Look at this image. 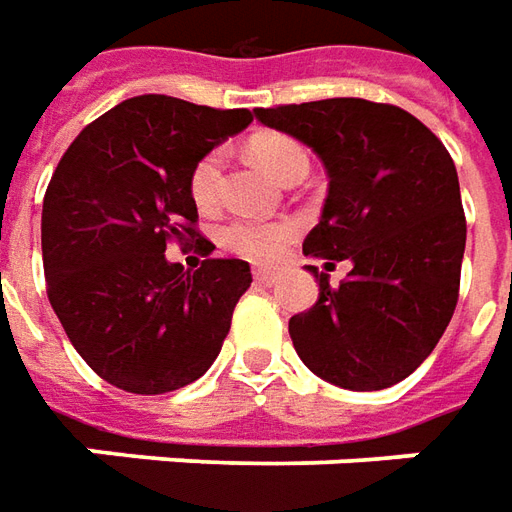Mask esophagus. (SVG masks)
<instances>
[{"mask_svg": "<svg viewBox=\"0 0 512 512\" xmlns=\"http://www.w3.org/2000/svg\"><path fill=\"white\" fill-rule=\"evenodd\" d=\"M252 274H255L257 285H266V288H271L274 282L280 280V274H277V271H271V268H255Z\"/></svg>", "mask_w": 512, "mask_h": 512, "instance_id": "34e87169", "label": "esophagus"}]
</instances>
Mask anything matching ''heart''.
I'll list each match as a JSON object with an SVG mask.
<instances>
[{"label": "heart", "mask_w": 512, "mask_h": 512, "mask_svg": "<svg viewBox=\"0 0 512 512\" xmlns=\"http://www.w3.org/2000/svg\"><path fill=\"white\" fill-rule=\"evenodd\" d=\"M252 155L277 180H282L296 163H307L305 149L291 138H282V135L257 138L252 144ZM221 169H224V157H221L219 149L196 160L194 171H191V196L199 207H210L219 199ZM291 235V221H235L224 230V244L230 246L232 252L249 257V260H271V257L280 255L282 246L288 244Z\"/></svg>", "instance_id": "obj_1"}]
</instances>
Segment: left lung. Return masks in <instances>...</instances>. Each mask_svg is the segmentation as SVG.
I'll return each instance as SVG.
<instances>
[{
    "instance_id": "obj_1",
    "label": "left lung",
    "mask_w": 512,
    "mask_h": 512,
    "mask_svg": "<svg viewBox=\"0 0 512 512\" xmlns=\"http://www.w3.org/2000/svg\"><path fill=\"white\" fill-rule=\"evenodd\" d=\"M255 116L310 146L330 177L302 252L352 263L338 288L307 266L318 299L288 321L293 349L338 388H391L430 357L455 313L466 252L455 163L402 107L321 99Z\"/></svg>"
}]
</instances>
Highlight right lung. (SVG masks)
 <instances>
[{
    "label": "right lung",
    "mask_w": 512,
    "mask_h": 512,
    "mask_svg": "<svg viewBox=\"0 0 512 512\" xmlns=\"http://www.w3.org/2000/svg\"><path fill=\"white\" fill-rule=\"evenodd\" d=\"M252 124L163 94L124 99L74 138L44 196L46 293L96 374L130 393H169L219 357L252 282L246 260L185 271L166 244L196 238V160Z\"/></svg>",
    "instance_id": "1"
}]
</instances>
